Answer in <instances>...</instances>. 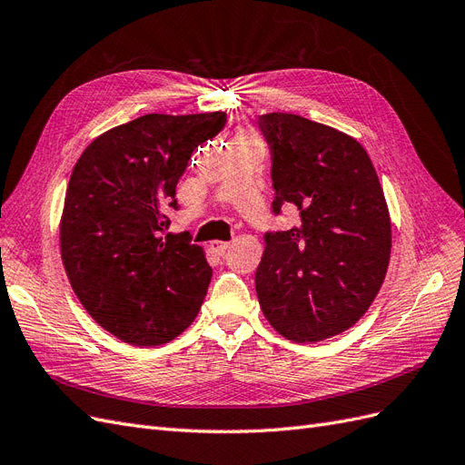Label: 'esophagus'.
<instances>
[{"label": "esophagus", "mask_w": 465, "mask_h": 465, "mask_svg": "<svg viewBox=\"0 0 465 465\" xmlns=\"http://www.w3.org/2000/svg\"><path fill=\"white\" fill-rule=\"evenodd\" d=\"M229 246H231V242H221V241H213V242H211V250H213L215 252V254H224V252H227L229 250Z\"/></svg>", "instance_id": "34e87169"}]
</instances>
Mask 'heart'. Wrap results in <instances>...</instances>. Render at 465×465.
<instances>
[{
	"label": "heart",
	"mask_w": 465,
	"mask_h": 465,
	"mask_svg": "<svg viewBox=\"0 0 465 465\" xmlns=\"http://www.w3.org/2000/svg\"><path fill=\"white\" fill-rule=\"evenodd\" d=\"M236 143H256L254 142V139H252V137H246V135H238L236 139H234V145Z\"/></svg>",
	"instance_id": "1"
}]
</instances>
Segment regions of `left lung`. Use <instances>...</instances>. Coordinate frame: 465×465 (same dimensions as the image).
Listing matches in <instances>:
<instances>
[{"label": "left lung", "instance_id": "obj_1", "mask_svg": "<svg viewBox=\"0 0 465 465\" xmlns=\"http://www.w3.org/2000/svg\"><path fill=\"white\" fill-rule=\"evenodd\" d=\"M272 151V213L299 209L289 231H267L256 292L291 341H322L369 311L390 263L391 224L374 166L357 139L297 114L258 118Z\"/></svg>", "mask_w": 465, "mask_h": 465}]
</instances>
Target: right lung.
<instances>
[{
  "label": "right lung",
  "instance_id": "right-lung-1",
  "mask_svg": "<svg viewBox=\"0 0 465 465\" xmlns=\"http://www.w3.org/2000/svg\"><path fill=\"white\" fill-rule=\"evenodd\" d=\"M224 112L145 114L98 135L69 178L62 260L85 311L132 345L174 340L198 316L213 270L190 234H171L176 184Z\"/></svg>",
  "mask_w": 465,
  "mask_h": 465
}]
</instances>
